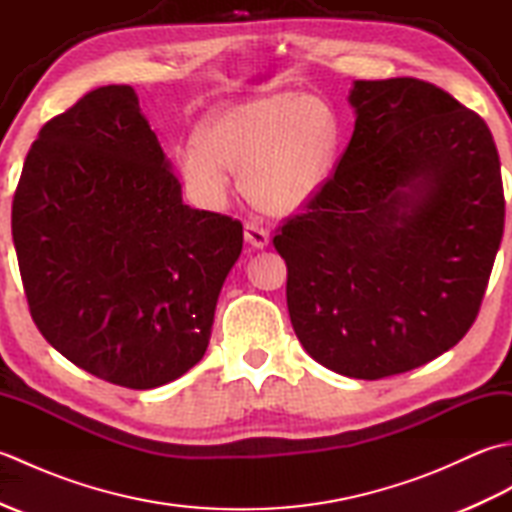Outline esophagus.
I'll list each match as a JSON object with an SVG mask.
<instances>
[{"mask_svg":"<svg viewBox=\"0 0 512 512\" xmlns=\"http://www.w3.org/2000/svg\"><path fill=\"white\" fill-rule=\"evenodd\" d=\"M244 237H246V242L250 246H255V248H264L270 242V235H268L266 228L255 224V222H246L244 224Z\"/></svg>","mask_w":512,"mask_h":512,"instance_id":"1","label":"esophagus"}]
</instances>
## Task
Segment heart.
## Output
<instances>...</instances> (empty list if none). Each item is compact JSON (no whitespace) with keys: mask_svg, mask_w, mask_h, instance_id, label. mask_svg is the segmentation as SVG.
Masks as SVG:
<instances>
[{"mask_svg":"<svg viewBox=\"0 0 512 512\" xmlns=\"http://www.w3.org/2000/svg\"><path fill=\"white\" fill-rule=\"evenodd\" d=\"M341 129L332 107L310 94L264 96L213 116L198 140L182 145L184 180L206 204L231 193L228 171L242 173L259 211L286 215L314 200L332 171Z\"/></svg>","mask_w":512,"mask_h":512,"instance_id":"heart-1","label":"heart"}]
</instances>
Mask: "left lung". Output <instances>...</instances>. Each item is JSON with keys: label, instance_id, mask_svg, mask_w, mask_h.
<instances>
[{"label": "left lung", "instance_id": "1", "mask_svg": "<svg viewBox=\"0 0 512 512\" xmlns=\"http://www.w3.org/2000/svg\"><path fill=\"white\" fill-rule=\"evenodd\" d=\"M350 145L277 228L292 328L314 361L378 380L462 341L504 235L491 129L433 83L354 81Z\"/></svg>", "mask_w": 512, "mask_h": 512}]
</instances>
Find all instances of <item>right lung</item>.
Here are the masks:
<instances>
[{
  "mask_svg": "<svg viewBox=\"0 0 512 512\" xmlns=\"http://www.w3.org/2000/svg\"><path fill=\"white\" fill-rule=\"evenodd\" d=\"M13 242L43 339L107 383L154 389L204 356L244 231L182 204L136 92L105 85L41 127Z\"/></svg>",
  "mask_w": 512,
  "mask_h": 512,
  "instance_id": "add662e5",
  "label": "right lung"
}]
</instances>
